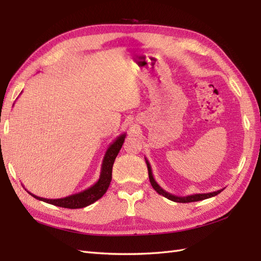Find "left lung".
I'll return each instance as SVG.
<instances>
[{
  "label": "left lung",
  "instance_id": "1",
  "mask_svg": "<svg viewBox=\"0 0 261 261\" xmlns=\"http://www.w3.org/2000/svg\"><path fill=\"white\" fill-rule=\"evenodd\" d=\"M146 164H147V167H148V174H149V180H150V184L153 187V190L156 191L160 195L165 196L166 198L170 199V201L173 202H177V203H190V202H197V201H203V199H206L210 197H213L215 195H218L223 190H219L216 192H212V193H205V194H194V195H188V196H176L173 195V194H170L168 192H166L165 190H163L162 187L158 185V182L154 180L153 178V175H152V170H151V166L149 164L148 160L146 159Z\"/></svg>",
  "mask_w": 261,
  "mask_h": 261
}]
</instances>
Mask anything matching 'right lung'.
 I'll return each mask as SVG.
<instances>
[{
    "label": "right lung",
    "mask_w": 261,
    "mask_h": 261,
    "mask_svg": "<svg viewBox=\"0 0 261 261\" xmlns=\"http://www.w3.org/2000/svg\"><path fill=\"white\" fill-rule=\"evenodd\" d=\"M125 139V134H122L116 139L111 143L108 148L105 156L103 158L102 167H101V174H99L98 180L93 186L86 188V190L82 191L80 193L73 194V195L66 196L63 198H43L39 197L37 195H33L32 193L28 192L31 196L39 199V201L46 202L49 204L56 205V206L65 207V208H82L85 207L87 205H91L97 199L101 198L105 192L108 191L110 186L111 179H112V167L114 164V160L118 156L120 149L122 148Z\"/></svg>",
    "instance_id": "add662e5"
}]
</instances>
